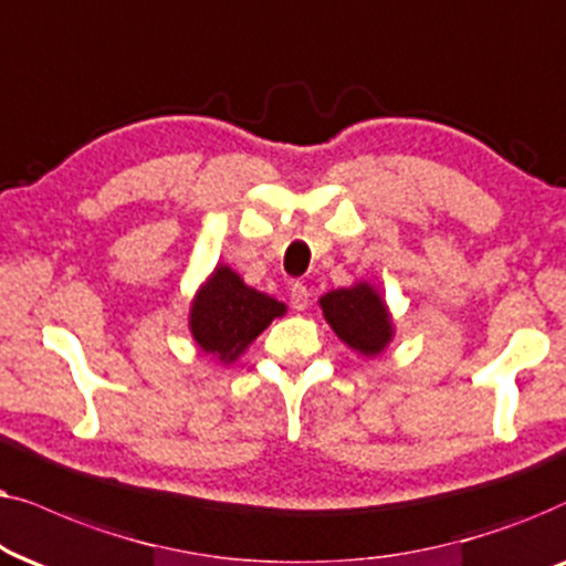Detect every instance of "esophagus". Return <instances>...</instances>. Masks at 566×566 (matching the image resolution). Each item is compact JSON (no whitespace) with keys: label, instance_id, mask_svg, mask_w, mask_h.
Masks as SVG:
<instances>
[{"label":"esophagus","instance_id":"1","mask_svg":"<svg viewBox=\"0 0 566 566\" xmlns=\"http://www.w3.org/2000/svg\"><path fill=\"white\" fill-rule=\"evenodd\" d=\"M290 303L295 311H305L307 303H311V290H307L303 282H295L290 290Z\"/></svg>","mask_w":566,"mask_h":566}]
</instances>
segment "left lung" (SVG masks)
<instances>
[{"label": "left lung", "mask_w": 566, "mask_h": 566, "mask_svg": "<svg viewBox=\"0 0 566 566\" xmlns=\"http://www.w3.org/2000/svg\"><path fill=\"white\" fill-rule=\"evenodd\" d=\"M321 307L336 336L367 357L380 354L394 336L386 303L370 284L328 292L321 297Z\"/></svg>", "instance_id": "left-lung-1"}]
</instances>
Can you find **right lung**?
Here are the masks:
<instances>
[{"instance_id":"add662e5","label":"right lung","mask_w":566,"mask_h":566,"mask_svg":"<svg viewBox=\"0 0 566 566\" xmlns=\"http://www.w3.org/2000/svg\"><path fill=\"white\" fill-rule=\"evenodd\" d=\"M284 311V303L245 287L232 269L217 266L193 300L191 334L207 354L232 361Z\"/></svg>"}]
</instances>
